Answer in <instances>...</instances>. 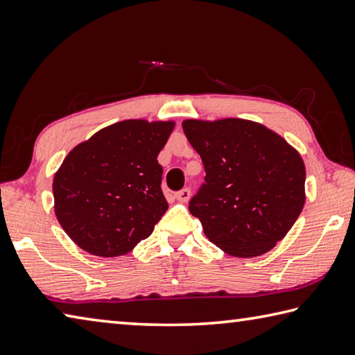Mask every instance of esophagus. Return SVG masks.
I'll return each mask as SVG.
<instances>
[{
    "label": "esophagus",
    "instance_id": "obj_1",
    "mask_svg": "<svg viewBox=\"0 0 355 355\" xmlns=\"http://www.w3.org/2000/svg\"><path fill=\"white\" fill-rule=\"evenodd\" d=\"M174 198H176L179 202H187L190 200V189H182L176 191V193H174Z\"/></svg>",
    "mask_w": 355,
    "mask_h": 355
}]
</instances>
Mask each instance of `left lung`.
<instances>
[{
	"label": "left lung",
	"instance_id": "obj_1",
	"mask_svg": "<svg viewBox=\"0 0 355 355\" xmlns=\"http://www.w3.org/2000/svg\"><path fill=\"white\" fill-rule=\"evenodd\" d=\"M182 129L206 170L189 206L206 237L234 257L272 250L306 202L300 153L275 130L241 118L185 120Z\"/></svg>",
	"mask_w": 355,
	"mask_h": 355
}]
</instances>
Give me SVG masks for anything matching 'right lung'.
<instances>
[{
	"label": "right lung",
	"instance_id": "add662e5",
	"mask_svg": "<svg viewBox=\"0 0 355 355\" xmlns=\"http://www.w3.org/2000/svg\"><path fill=\"white\" fill-rule=\"evenodd\" d=\"M173 129L174 121H118L68 153L54 174V212L80 250L124 256L153 234L168 209L157 155Z\"/></svg>",
	"mask_w": 355,
	"mask_h": 355
}]
</instances>
